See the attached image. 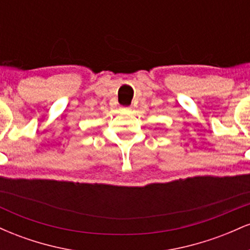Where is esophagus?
Wrapping results in <instances>:
<instances>
[{
	"instance_id": "esophagus-1",
	"label": "esophagus",
	"mask_w": 250,
	"mask_h": 250,
	"mask_svg": "<svg viewBox=\"0 0 250 250\" xmlns=\"http://www.w3.org/2000/svg\"><path fill=\"white\" fill-rule=\"evenodd\" d=\"M120 110H123V111H130V110H131V107H121V108H120Z\"/></svg>"
}]
</instances>
